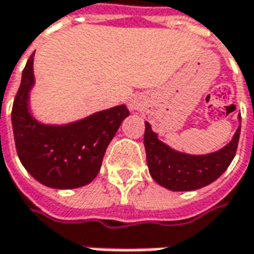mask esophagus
Returning <instances> with one entry per match:
<instances>
[{"mask_svg":"<svg viewBox=\"0 0 254 254\" xmlns=\"http://www.w3.org/2000/svg\"><path fill=\"white\" fill-rule=\"evenodd\" d=\"M128 107H130L131 112H134V110H137V109H138V105H137V102H135V100H130Z\"/></svg>","mask_w":254,"mask_h":254,"instance_id":"1","label":"esophagus"}]
</instances>
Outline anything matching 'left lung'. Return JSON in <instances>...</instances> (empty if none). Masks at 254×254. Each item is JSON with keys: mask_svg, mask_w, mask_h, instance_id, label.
Segmentation results:
<instances>
[{"mask_svg": "<svg viewBox=\"0 0 254 254\" xmlns=\"http://www.w3.org/2000/svg\"><path fill=\"white\" fill-rule=\"evenodd\" d=\"M239 135L241 126L236 128L232 139L218 151L201 155L186 154L161 141L152 131L151 124L145 122L144 147L149 173L158 185L172 191H191L208 186L231 165Z\"/></svg>", "mask_w": 254, "mask_h": 254, "instance_id": "8db88e82", "label": "left lung"}]
</instances>
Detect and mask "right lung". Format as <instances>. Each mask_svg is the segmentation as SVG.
Here are the masks:
<instances>
[{
  "instance_id": "1",
  "label": "right lung",
  "mask_w": 254,
  "mask_h": 254,
  "mask_svg": "<svg viewBox=\"0 0 254 254\" xmlns=\"http://www.w3.org/2000/svg\"><path fill=\"white\" fill-rule=\"evenodd\" d=\"M33 57L22 72L12 107V130L20 163L44 186L68 190L91 183L120 124L130 115L126 105L110 107L63 124L37 120L30 110L35 86Z\"/></svg>"
}]
</instances>
